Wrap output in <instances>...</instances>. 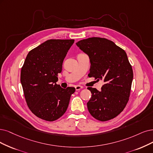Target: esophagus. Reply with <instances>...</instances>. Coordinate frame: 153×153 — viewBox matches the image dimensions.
<instances>
[{"label":"esophagus","instance_id":"34e87169","mask_svg":"<svg viewBox=\"0 0 153 153\" xmlns=\"http://www.w3.org/2000/svg\"><path fill=\"white\" fill-rule=\"evenodd\" d=\"M75 88H76V91H79V90L82 89L83 88L82 86H79V85H77L75 86Z\"/></svg>","mask_w":153,"mask_h":153}]
</instances>
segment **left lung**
Here are the masks:
<instances>
[{"instance_id":"1","label":"left lung","mask_w":153,"mask_h":153,"mask_svg":"<svg viewBox=\"0 0 153 153\" xmlns=\"http://www.w3.org/2000/svg\"><path fill=\"white\" fill-rule=\"evenodd\" d=\"M76 45L89 56L91 67L88 76L105 82L100 91L88 88L92 94L87 103L88 111L100 121L111 120L123 110L129 100L133 71L127 53L104 38H89Z\"/></svg>"}]
</instances>
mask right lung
Returning a JSON list of instances; mask_svg holds the SVG:
<instances>
[{
	"label": "right lung",
	"instance_id": "right-lung-1",
	"mask_svg": "<svg viewBox=\"0 0 153 153\" xmlns=\"http://www.w3.org/2000/svg\"><path fill=\"white\" fill-rule=\"evenodd\" d=\"M74 39H48L28 53L21 71L27 106L33 114L52 122L63 115L76 89L56 84L62 63Z\"/></svg>",
	"mask_w": 153,
	"mask_h": 153
}]
</instances>
